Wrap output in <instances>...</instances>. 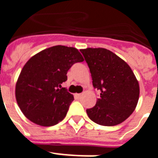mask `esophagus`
I'll return each mask as SVG.
<instances>
[{"instance_id": "esophagus-1", "label": "esophagus", "mask_w": 158, "mask_h": 158, "mask_svg": "<svg viewBox=\"0 0 158 158\" xmlns=\"http://www.w3.org/2000/svg\"><path fill=\"white\" fill-rule=\"evenodd\" d=\"M75 97H78V98H80L82 97V94L81 93H77V94H75Z\"/></svg>"}]
</instances>
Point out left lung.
<instances>
[{"label": "left lung", "mask_w": 158, "mask_h": 158, "mask_svg": "<svg viewBox=\"0 0 158 158\" xmlns=\"http://www.w3.org/2000/svg\"><path fill=\"white\" fill-rule=\"evenodd\" d=\"M80 51L90 69L93 87L101 91L96 106L87 110L88 116L99 125L122 123L134 112L139 101V82L131 68L106 48Z\"/></svg>", "instance_id": "8db88e82"}]
</instances>
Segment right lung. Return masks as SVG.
Segmentation results:
<instances>
[{
  "instance_id": "1",
  "label": "right lung",
  "mask_w": 158,
  "mask_h": 158,
  "mask_svg": "<svg viewBox=\"0 0 158 158\" xmlns=\"http://www.w3.org/2000/svg\"><path fill=\"white\" fill-rule=\"evenodd\" d=\"M83 59L73 47L56 45L31 57L22 69L15 86L19 108L30 121L51 127L63 120L74 97L61 83L66 81L73 64Z\"/></svg>"
}]
</instances>
